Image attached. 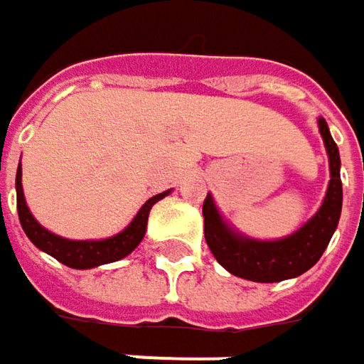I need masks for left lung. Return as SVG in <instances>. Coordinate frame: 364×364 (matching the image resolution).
I'll return each mask as SVG.
<instances>
[{
  "mask_svg": "<svg viewBox=\"0 0 364 364\" xmlns=\"http://www.w3.org/2000/svg\"><path fill=\"white\" fill-rule=\"evenodd\" d=\"M324 146L328 151L330 184L320 210L300 231L282 241H255L241 237L225 225L218 215L213 196L206 194L203 204L204 239L218 263L237 277L273 284L308 272L328 247L336 231L343 208V182H341V156L324 119H318Z\"/></svg>",
  "mask_w": 364,
  "mask_h": 364,
  "instance_id": "obj_1",
  "label": "left lung"
}]
</instances>
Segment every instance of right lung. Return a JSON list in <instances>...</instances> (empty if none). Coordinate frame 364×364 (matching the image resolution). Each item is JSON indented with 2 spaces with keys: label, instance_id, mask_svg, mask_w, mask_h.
<instances>
[{
  "label": "right lung",
  "instance_id": "1",
  "mask_svg": "<svg viewBox=\"0 0 364 364\" xmlns=\"http://www.w3.org/2000/svg\"><path fill=\"white\" fill-rule=\"evenodd\" d=\"M16 192H18V217H20L21 229L28 235V239L38 249H42L44 253L58 259L60 263L73 267V269H91L97 265L113 263V261H119L125 255H129L133 249L141 243V239L146 235L147 217H149L151 206L168 194V190H166L161 194L151 196L139 208V213L132 220V225L115 237H109L103 241H68V239H63L54 232L46 231L44 227H40L38 220L32 217V213L28 210L23 190H21V164L18 168V174H16Z\"/></svg>",
  "mask_w": 364,
  "mask_h": 364
}]
</instances>
